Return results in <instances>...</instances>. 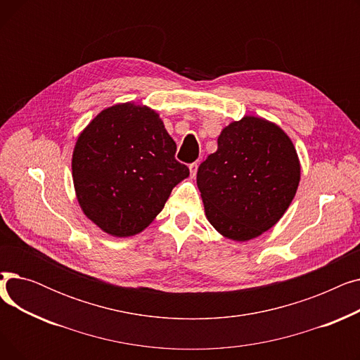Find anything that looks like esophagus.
<instances>
[{
	"mask_svg": "<svg viewBox=\"0 0 360 360\" xmlns=\"http://www.w3.org/2000/svg\"><path fill=\"white\" fill-rule=\"evenodd\" d=\"M197 170H198V163H197V162L191 163V165H190V172H191V176H193V178L197 175Z\"/></svg>",
	"mask_w": 360,
	"mask_h": 360,
	"instance_id": "34e87169",
	"label": "esophagus"
}]
</instances>
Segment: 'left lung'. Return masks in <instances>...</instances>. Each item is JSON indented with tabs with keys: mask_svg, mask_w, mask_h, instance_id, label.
Returning a JSON list of instances; mask_svg holds the SVG:
<instances>
[{
	"mask_svg": "<svg viewBox=\"0 0 360 360\" xmlns=\"http://www.w3.org/2000/svg\"><path fill=\"white\" fill-rule=\"evenodd\" d=\"M299 179L297 153L286 132L255 117L226 127L217 151L197 172L207 219L239 242L273 228L289 209Z\"/></svg>",
	"mask_w": 360,
	"mask_h": 360,
	"instance_id": "left-lung-1",
	"label": "left lung"
}]
</instances>
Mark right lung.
<instances>
[{
    "label": "right lung",
    "instance_id": "add662e5",
    "mask_svg": "<svg viewBox=\"0 0 360 360\" xmlns=\"http://www.w3.org/2000/svg\"><path fill=\"white\" fill-rule=\"evenodd\" d=\"M155 110L122 103L102 110L72 153V181L84 214L112 236H132L162 212L190 169Z\"/></svg>",
    "mask_w": 360,
    "mask_h": 360
}]
</instances>
